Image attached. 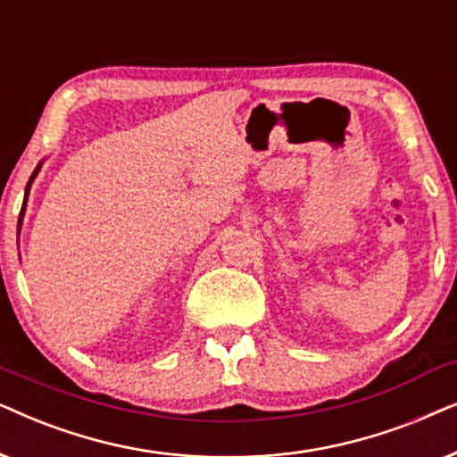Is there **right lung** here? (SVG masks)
I'll return each mask as SVG.
<instances>
[{
    "label": "right lung",
    "instance_id": "right-lung-1",
    "mask_svg": "<svg viewBox=\"0 0 457 457\" xmlns=\"http://www.w3.org/2000/svg\"><path fill=\"white\" fill-rule=\"evenodd\" d=\"M39 169H41V162H39V165H37V169H35V171H33V175H30V179H29V184H27V194H24V203H27V196H29L30 184H33V179H35V178H37ZM22 215H24V204H22V211H21V219H18V232H21V223H22Z\"/></svg>",
    "mask_w": 457,
    "mask_h": 457
}]
</instances>
